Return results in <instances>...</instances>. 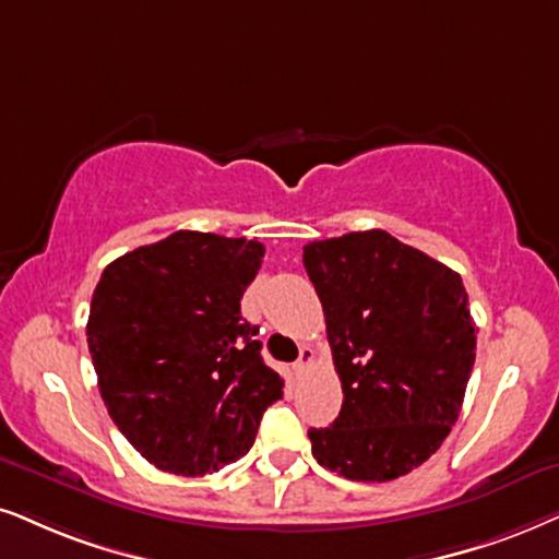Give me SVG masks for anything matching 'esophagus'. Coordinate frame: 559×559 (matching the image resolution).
Masks as SVG:
<instances>
[{
	"label": "esophagus",
	"instance_id": "esophagus-1",
	"mask_svg": "<svg viewBox=\"0 0 559 559\" xmlns=\"http://www.w3.org/2000/svg\"><path fill=\"white\" fill-rule=\"evenodd\" d=\"M314 364V350L312 348H301L299 353V361L294 364V377H304Z\"/></svg>",
	"mask_w": 559,
	"mask_h": 559
}]
</instances>
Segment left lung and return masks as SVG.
<instances>
[{"instance_id":"obj_1","label":"left lung","mask_w":559,"mask_h":559,"mask_svg":"<svg viewBox=\"0 0 559 559\" xmlns=\"http://www.w3.org/2000/svg\"><path fill=\"white\" fill-rule=\"evenodd\" d=\"M322 301L341 415L309 430L322 467L386 483L436 454L459 418L477 328L459 273L381 229L304 245Z\"/></svg>"}]
</instances>
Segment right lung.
<instances>
[{
    "mask_svg": "<svg viewBox=\"0 0 559 559\" xmlns=\"http://www.w3.org/2000/svg\"><path fill=\"white\" fill-rule=\"evenodd\" d=\"M258 239L175 231L105 267L87 345L112 423L162 472L203 477L242 459L284 379L239 312Z\"/></svg>",
    "mask_w": 559,
    "mask_h": 559,
    "instance_id": "add662e5",
    "label": "right lung"
}]
</instances>
